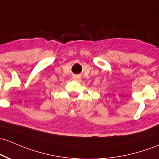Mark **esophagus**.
Wrapping results in <instances>:
<instances>
[{"label": "esophagus", "mask_w": 159, "mask_h": 159, "mask_svg": "<svg viewBox=\"0 0 159 159\" xmlns=\"http://www.w3.org/2000/svg\"><path fill=\"white\" fill-rule=\"evenodd\" d=\"M73 80L75 81H78V82H79V81H81V77L80 75H75L73 77Z\"/></svg>", "instance_id": "obj_1"}]
</instances>
